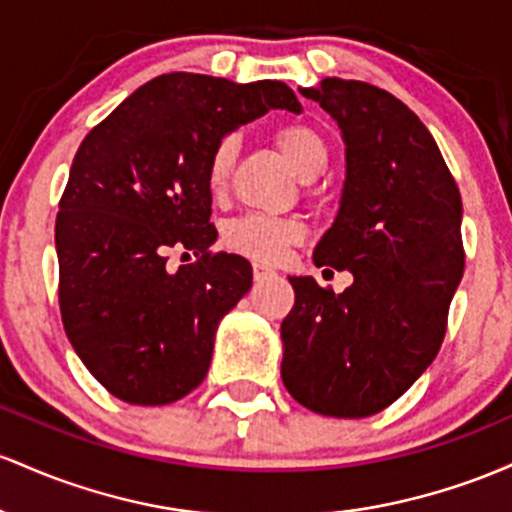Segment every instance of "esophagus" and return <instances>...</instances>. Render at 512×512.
<instances>
[{"label":"esophagus","instance_id":"1","mask_svg":"<svg viewBox=\"0 0 512 512\" xmlns=\"http://www.w3.org/2000/svg\"><path fill=\"white\" fill-rule=\"evenodd\" d=\"M275 271L273 268L263 266V263H254V278L256 280H266V278H273Z\"/></svg>","mask_w":512,"mask_h":512}]
</instances>
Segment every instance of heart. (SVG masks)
<instances>
[{
    "label": "heart",
    "mask_w": 512,
    "mask_h": 512,
    "mask_svg": "<svg viewBox=\"0 0 512 512\" xmlns=\"http://www.w3.org/2000/svg\"><path fill=\"white\" fill-rule=\"evenodd\" d=\"M275 145L285 154V159L295 166V171L304 179H314L326 169L329 162V147L321 132L312 125L290 123L275 130ZM239 140L237 135H225L215 142L205 179L212 195H222L227 191L229 174H232L234 159H237ZM302 237V225L290 217H273V215H244L232 220L225 227V244L237 254H244L256 261L271 263L283 258L287 246L295 244Z\"/></svg>",
    "instance_id": "b5f03b06"
}]
</instances>
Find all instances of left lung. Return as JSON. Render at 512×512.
<instances>
[{"label": "left lung", "mask_w": 512, "mask_h": 512, "mask_svg": "<svg viewBox=\"0 0 512 512\" xmlns=\"http://www.w3.org/2000/svg\"><path fill=\"white\" fill-rule=\"evenodd\" d=\"M300 94L346 142L341 208L314 263L350 271L353 285L336 295L290 278L280 375L309 411L365 418L394 404L442 346L464 273L462 198L433 135L389 91L329 77Z\"/></svg>", "instance_id": "left-lung-1"}]
</instances>
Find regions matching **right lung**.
I'll return each mask as SVG.
<instances>
[{"mask_svg":"<svg viewBox=\"0 0 512 512\" xmlns=\"http://www.w3.org/2000/svg\"><path fill=\"white\" fill-rule=\"evenodd\" d=\"M295 91L171 72L130 94L79 145L55 220L60 314L74 353L118 399L162 406L208 375L220 319L251 287V263L212 254L208 157L220 137ZM199 261L169 272V248Z\"/></svg>","mask_w":512,"mask_h":512,"instance_id":"add662e5","label":"right lung"}]
</instances>
